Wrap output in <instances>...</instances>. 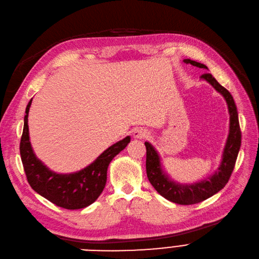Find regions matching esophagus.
<instances>
[{
    "label": "esophagus",
    "mask_w": 259,
    "mask_h": 259,
    "mask_svg": "<svg viewBox=\"0 0 259 259\" xmlns=\"http://www.w3.org/2000/svg\"><path fill=\"white\" fill-rule=\"evenodd\" d=\"M148 131L144 129V128H138L134 130L133 132V137L134 139H143V138H147L148 137Z\"/></svg>",
    "instance_id": "1"
}]
</instances>
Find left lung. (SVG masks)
<instances>
[{
  "instance_id": "obj_1",
  "label": "left lung",
  "mask_w": 259,
  "mask_h": 259,
  "mask_svg": "<svg viewBox=\"0 0 259 259\" xmlns=\"http://www.w3.org/2000/svg\"><path fill=\"white\" fill-rule=\"evenodd\" d=\"M185 63H190L200 69L208 70L207 66L190 59H184ZM201 79L207 81L213 89L226 99L230 113L229 136L223 148L221 163L216 171L200 182L192 184H181L174 181L168 176L162 166L161 157L149 142H145L146 146V171L151 185L165 199L181 205L196 204L217 194L229 182V179L235 167L236 159L241 145V131L239 127L237 107L234 98L228 90L222 87L211 74L206 73L201 76Z\"/></svg>"
}]
</instances>
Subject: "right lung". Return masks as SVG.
<instances>
[{
    "label": "right lung",
    "mask_w": 259,
    "mask_h": 259,
    "mask_svg": "<svg viewBox=\"0 0 259 259\" xmlns=\"http://www.w3.org/2000/svg\"><path fill=\"white\" fill-rule=\"evenodd\" d=\"M26 107L24 127L20 143V154L27 181L31 188L55 205L66 209H79L91 205L103 193L110 162L130 143V137L113 144L83 169L71 174H57L36 156L29 141L28 112Z\"/></svg>",
    "instance_id": "obj_1"
}]
</instances>
